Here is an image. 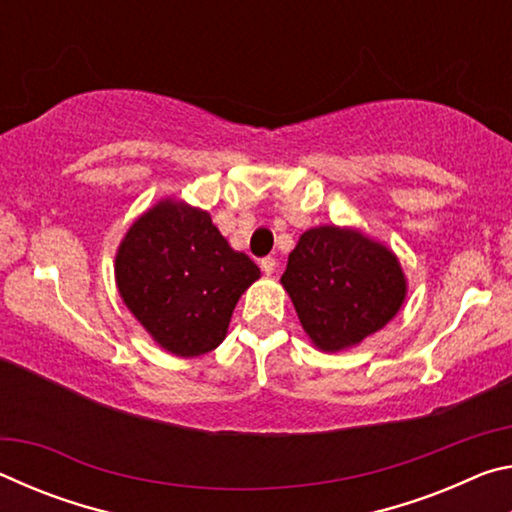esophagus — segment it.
I'll return each instance as SVG.
<instances>
[{"mask_svg":"<svg viewBox=\"0 0 512 512\" xmlns=\"http://www.w3.org/2000/svg\"><path fill=\"white\" fill-rule=\"evenodd\" d=\"M259 266H262V271L266 275H273L275 273V257H264L262 262H259Z\"/></svg>","mask_w":512,"mask_h":512,"instance_id":"34e87169","label":"esophagus"}]
</instances>
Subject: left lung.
<instances>
[{"instance_id":"obj_1","label":"left lung","mask_w":512,"mask_h":512,"mask_svg":"<svg viewBox=\"0 0 512 512\" xmlns=\"http://www.w3.org/2000/svg\"><path fill=\"white\" fill-rule=\"evenodd\" d=\"M300 325L323 352L379 332L406 298V280L386 246L352 228L320 225L298 239L282 275Z\"/></svg>"}]
</instances>
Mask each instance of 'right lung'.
<instances>
[{
    "label": "right lung",
    "instance_id": "obj_1",
    "mask_svg": "<svg viewBox=\"0 0 512 512\" xmlns=\"http://www.w3.org/2000/svg\"><path fill=\"white\" fill-rule=\"evenodd\" d=\"M121 300L176 357H201L225 339L232 311L259 277L210 214L164 198L126 232L115 257Z\"/></svg>",
    "mask_w": 512,
    "mask_h": 512
}]
</instances>
